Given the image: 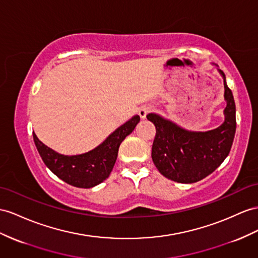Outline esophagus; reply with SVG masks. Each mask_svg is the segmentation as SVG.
<instances>
[{
	"instance_id": "1",
	"label": "esophagus",
	"mask_w": 258,
	"mask_h": 258,
	"mask_svg": "<svg viewBox=\"0 0 258 258\" xmlns=\"http://www.w3.org/2000/svg\"><path fill=\"white\" fill-rule=\"evenodd\" d=\"M151 110L153 109H151V107H149V105H142V107L140 108V111H138V114H140V116L142 118H145Z\"/></svg>"
}]
</instances>
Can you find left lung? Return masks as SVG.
<instances>
[{
  "label": "left lung",
  "instance_id": "obj_1",
  "mask_svg": "<svg viewBox=\"0 0 258 258\" xmlns=\"http://www.w3.org/2000/svg\"><path fill=\"white\" fill-rule=\"evenodd\" d=\"M224 85V122L208 132H190L156 113L147 118L155 124L156 136L151 158L159 172L179 183L203 180L220 166L230 153L236 128L235 103L227 86L226 75L220 70Z\"/></svg>",
  "mask_w": 258,
  "mask_h": 258
}]
</instances>
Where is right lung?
I'll list each match as a JSON object with an SVG mask.
<instances>
[{
    "mask_svg": "<svg viewBox=\"0 0 258 258\" xmlns=\"http://www.w3.org/2000/svg\"><path fill=\"white\" fill-rule=\"evenodd\" d=\"M138 122L140 115H134L98 147L76 156L57 154L39 141L35 133L34 141L44 164L57 177L75 187L90 188L108 179L116 161L118 147L124 138L134 131Z\"/></svg>",
    "mask_w": 258,
    "mask_h": 258,
    "instance_id": "right-lung-1",
    "label": "right lung"
}]
</instances>
